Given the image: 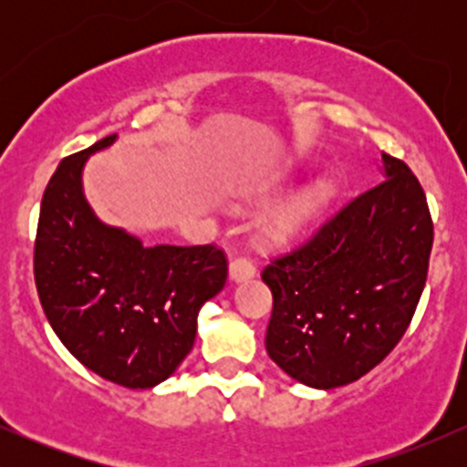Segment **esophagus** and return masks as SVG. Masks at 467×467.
<instances>
[{"label": "esophagus", "instance_id": "obj_1", "mask_svg": "<svg viewBox=\"0 0 467 467\" xmlns=\"http://www.w3.org/2000/svg\"><path fill=\"white\" fill-rule=\"evenodd\" d=\"M254 275L256 267L248 256H234V259L230 261V278H233V281H248V278Z\"/></svg>", "mask_w": 467, "mask_h": 467}]
</instances>
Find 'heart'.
<instances>
[{
	"instance_id": "obj_1",
	"label": "heart",
	"mask_w": 467,
	"mask_h": 467,
	"mask_svg": "<svg viewBox=\"0 0 467 467\" xmlns=\"http://www.w3.org/2000/svg\"><path fill=\"white\" fill-rule=\"evenodd\" d=\"M327 195H329V192H327L325 186H318V189L305 192L303 197H298L296 202L289 203V206H285L278 213L275 222H272V226L276 230H283V233L301 228L303 223H307L309 219L320 211V206L327 202Z\"/></svg>"
}]
</instances>
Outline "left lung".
<instances>
[{
	"mask_svg": "<svg viewBox=\"0 0 467 467\" xmlns=\"http://www.w3.org/2000/svg\"><path fill=\"white\" fill-rule=\"evenodd\" d=\"M387 178L275 256L267 356L314 389L356 382L398 347L428 276L432 217L404 160L382 153Z\"/></svg>",
	"mask_w": 467,
	"mask_h": 467,
	"instance_id": "8db88e82",
	"label": "left lung"
}]
</instances>
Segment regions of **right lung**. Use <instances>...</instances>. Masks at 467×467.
<instances>
[{
	"instance_id": "1",
	"label": "right lung",
	"mask_w": 467,
	"mask_h": 467,
	"mask_svg": "<svg viewBox=\"0 0 467 467\" xmlns=\"http://www.w3.org/2000/svg\"><path fill=\"white\" fill-rule=\"evenodd\" d=\"M61 160L41 200L35 283L47 323L89 371L127 389H151L189 356L197 314L226 285L215 244L153 245L103 226L80 191L89 153Z\"/></svg>"
}]
</instances>
